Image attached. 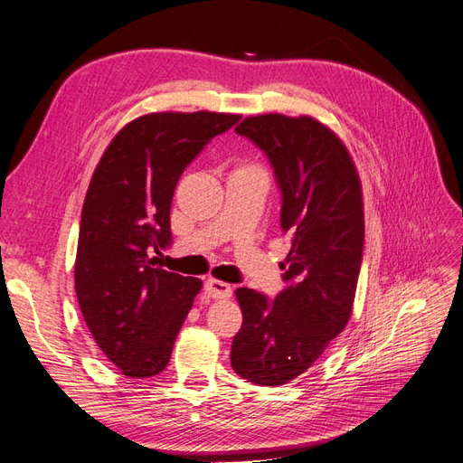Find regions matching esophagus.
Masks as SVG:
<instances>
[{
  "instance_id": "esophagus-1",
  "label": "esophagus",
  "mask_w": 463,
  "mask_h": 463,
  "mask_svg": "<svg viewBox=\"0 0 463 463\" xmlns=\"http://www.w3.org/2000/svg\"><path fill=\"white\" fill-rule=\"evenodd\" d=\"M204 291L208 293V298L213 299H228L232 298V286L226 282H220V279L208 278L204 282Z\"/></svg>"
}]
</instances>
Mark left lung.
Segmentation results:
<instances>
[{"mask_svg":"<svg viewBox=\"0 0 463 463\" xmlns=\"http://www.w3.org/2000/svg\"><path fill=\"white\" fill-rule=\"evenodd\" d=\"M235 133L274 167L291 249L282 262L286 288L274 299L235 291L243 325L232 367L249 383L279 386L309 369L352 317L365 240L361 181L340 137L315 118L253 116Z\"/></svg>","mask_w":463,"mask_h":463,"instance_id":"obj_1","label":"left lung"}]
</instances>
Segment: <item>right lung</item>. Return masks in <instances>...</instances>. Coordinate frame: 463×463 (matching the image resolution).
Returning a JSON list of instances; mask_svg holds the SVG:
<instances>
[{"label":"right lung","instance_id":"right-lung-1","mask_svg":"<svg viewBox=\"0 0 463 463\" xmlns=\"http://www.w3.org/2000/svg\"><path fill=\"white\" fill-rule=\"evenodd\" d=\"M240 121L216 111H160L114 137L92 174L75 260V291L94 342L131 378L165 369L179 328L203 288L156 266L170 247V208L185 167Z\"/></svg>","mask_w":463,"mask_h":463}]
</instances>
